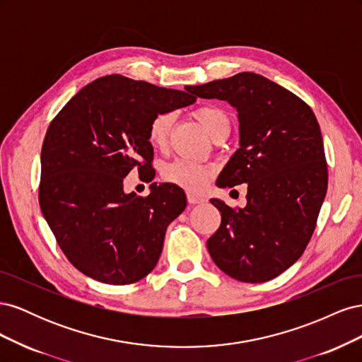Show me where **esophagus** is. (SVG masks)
I'll return each mask as SVG.
<instances>
[{
	"label": "esophagus",
	"instance_id": "34e87169",
	"mask_svg": "<svg viewBox=\"0 0 362 362\" xmlns=\"http://www.w3.org/2000/svg\"><path fill=\"white\" fill-rule=\"evenodd\" d=\"M187 201L190 205H196V204L204 202V198H201V196L194 194V193H187Z\"/></svg>",
	"mask_w": 362,
	"mask_h": 362
}]
</instances>
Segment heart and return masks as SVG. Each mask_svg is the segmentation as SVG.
<instances>
[{"label": "heart", "instance_id": "1", "mask_svg": "<svg viewBox=\"0 0 362 362\" xmlns=\"http://www.w3.org/2000/svg\"><path fill=\"white\" fill-rule=\"evenodd\" d=\"M194 117L199 120L201 125L206 129L211 137L225 127H229L228 115L217 105H201L193 112ZM175 122V115L172 112H161L152 117L148 128V139L154 148H164L168 144L169 133ZM208 177L210 169L198 161L192 160H175L166 164L163 169V178L168 182H172L180 187L187 189L190 192H199Z\"/></svg>", "mask_w": 362, "mask_h": 362}]
</instances>
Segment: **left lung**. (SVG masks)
<instances>
[{
	"mask_svg": "<svg viewBox=\"0 0 362 362\" xmlns=\"http://www.w3.org/2000/svg\"><path fill=\"white\" fill-rule=\"evenodd\" d=\"M193 95L237 110L240 148L217 178L218 187L247 184L246 206L211 204L222 223L206 240L216 266L242 282H266L300 258L327 189L319 122L308 104L254 72L187 86Z\"/></svg>",
	"mask_w": 362,
	"mask_h": 362,
	"instance_id": "obj_1",
	"label": "left lung"
}]
</instances>
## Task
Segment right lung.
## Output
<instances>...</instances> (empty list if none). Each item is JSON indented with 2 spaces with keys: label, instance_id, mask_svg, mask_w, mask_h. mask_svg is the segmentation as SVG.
<instances>
[{
  "label": "right lung",
  "instance_id": "1",
  "mask_svg": "<svg viewBox=\"0 0 362 362\" xmlns=\"http://www.w3.org/2000/svg\"><path fill=\"white\" fill-rule=\"evenodd\" d=\"M196 96L122 75L101 76L54 117L40 154V210L60 249L86 276L112 286L145 278L164 235L187 201L175 184H151L146 198L124 192V178L149 170V122L192 105ZM151 173V172H148Z\"/></svg>",
  "mask_w": 362,
  "mask_h": 362
}]
</instances>
